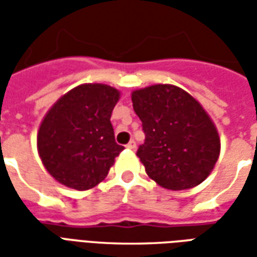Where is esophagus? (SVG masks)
Masks as SVG:
<instances>
[{
	"label": "esophagus",
	"mask_w": 257,
	"mask_h": 257,
	"mask_svg": "<svg viewBox=\"0 0 257 257\" xmlns=\"http://www.w3.org/2000/svg\"><path fill=\"white\" fill-rule=\"evenodd\" d=\"M126 147H128L129 150L135 151V150H136V142H135V140H131L128 145H126Z\"/></svg>",
	"instance_id": "1"
}]
</instances>
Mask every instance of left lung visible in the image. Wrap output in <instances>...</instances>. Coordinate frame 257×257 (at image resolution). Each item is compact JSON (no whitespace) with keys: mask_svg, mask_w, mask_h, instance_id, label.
<instances>
[{"mask_svg":"<svg viewBox=\"0 0 257 257\" xmlns=\"http://www.w3.org/2000/svg\"><path fill=\"white\" fill-rule=\"evenodd\" d=\"M132 103L146 135L136 156L149 178L175 191L202 183L220 154V138L204 107L169 84L134 90Z\"/></svg>","mask_w":257,"mask_h":257,"instance_id":"8db88e82","label":"left lung"}]
</instances>
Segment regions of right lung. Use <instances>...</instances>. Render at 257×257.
I'll return each mask as SVG.
<instances>
[{"label": "right lung", "mask_w": 257, "mask_h": 257, "mask_svg": "<svg viewBox=\"0 0 257 257\" xmlns=\"http://www.w3.org/2000/svg\"><path fill=\"white\" fill-rule=\"evenodd\" d=\"M118 99L119 90L112 86L82 84L49 108L38 129L37 149L59 183L84 191L104 180L123 150L110 121Z\"/></svg>", "instance_id": "obj_1"}]
</instances>
